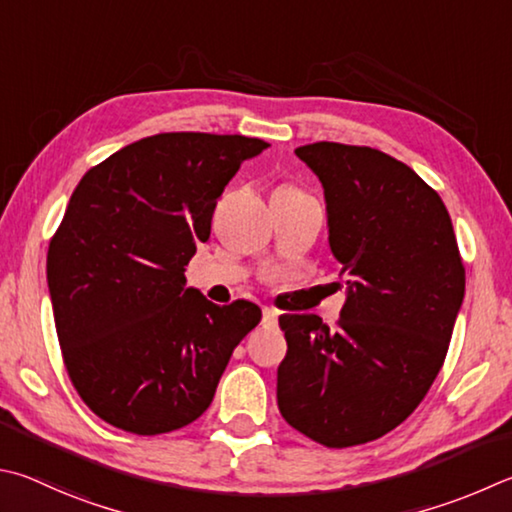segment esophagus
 <instances>
[{
  "instance_id": "esophagus-1",
  "label": "esophagus",
  "mask_w": 512,
  "mask_h": 512,
  "mask_svg": "<svg viewBox=\"0 0 512 512\" xmlns=\"http://www.w3.org/2000/svg\"><path fill=\"white\" fill-rule=\"evenodd\" d=\"M277 313L275 309H264V313H262V322H264V327H275L277 324Z\"/></svg>"
}]
</instances>
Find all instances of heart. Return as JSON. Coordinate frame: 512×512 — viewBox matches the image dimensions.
<instances>
[{
  "label": "heart",
  "mask_w": 512,
  "mask_h": 512,
  "mask_svg": "<svg viewBox=\"0 0 512 512\" xmlns=\"http://www.w3.org/2000/svg\"><path fill=\"white\" fill-rule=\"evenodd\" d=\"M280 190H297V188H291V185H284V188H280Z\"/></svg>",
  "instance_id": "obj_1"
}]
</instances>
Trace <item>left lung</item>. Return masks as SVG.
Returning <instances> with one entry per match:
<instances>
[{"instance_id": "8db88e82", "label": "left lung", "mask_w": 512, "mask_h": 512, "mask_svg": "<svg viewBox=\"0 0 512 512\" xmlns=\"http://www.w3.org/2000/svg\"><path fill=\"white\" fill-rule=\"evenodd\" d=\"M295 154L324 188L329 246L347 277L336 327L280 315L284 421L327 448L380 439L432 387L466 293L448 208L412 167L374 147L313 143Z\"/></svg>"}]
</instances>
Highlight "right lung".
<instances>
[{
	"mask_svg": "<svg viewBox=\"0 0 512 512\" xmlns=\"http://www.w3.org/2000/svg\"><path fill=\"white\" fill-rule=\"evenodd\" d=\"M268 143L167 132L82 176L46 255L64 367L82 401L120 430L174 432L208 410L232 351L262 320L185 288L217 199Z\"/></svg>",
	"mask_w": 512,
	"mask_h": 512,
	"instance_id": "right-lung-1",
	"label": "right lung"
}]
</instances>
